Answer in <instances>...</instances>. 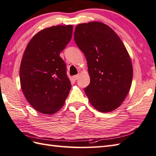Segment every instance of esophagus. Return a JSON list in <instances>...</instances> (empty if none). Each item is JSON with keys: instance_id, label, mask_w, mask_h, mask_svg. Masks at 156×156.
<instances>
[{"instance_id": "34e87169", "label": "esophagus", "mask_w": 156, "mask_h": 156, "mask_svg": "<svg viewBox=\"0 0 156 156\" xmlns=\"http://www.w3.org/2000/svg\"><path fill=\"white\" fill-rule=\"evenodd\" d=\"M79 76H80V75H79V74H77V75H75V76H73V78H74V79L75 80H78V79Z\"/></svg>"}]
</instances>
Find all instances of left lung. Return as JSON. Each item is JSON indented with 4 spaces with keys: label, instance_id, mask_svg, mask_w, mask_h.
I'll return each instance as SVG.
<instances>
[{
    "label": "left lung",
    "instance_id": "1",
    "mask_svg": "<svg viewBox=\"0 0 156 156\" xmlns=\"http://www.w3.org/2000/svg\"><path fill=\"white\" fill-rule=\"evenodd\" d=\"M74 40L87 60L90 82L84 92L95 109L108 112L120 107L130 90L133 66L123 43L99 21L79 24Z\"/></svg>",
    "mask_w": 156,
    "mask_h": 156
}]
</instances>
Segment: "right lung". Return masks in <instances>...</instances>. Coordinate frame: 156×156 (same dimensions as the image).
Listing matches in <instances>:
<instances>
[{
	"mask_svg": "<svg viewBox=\"0 0 156 156\" xmlns=\"http://www.w3.org/2000/svg\"><path fill=\"white\" fill-rule=\"evenodd\" d=\"M73 26L42 29L29 41L20 66L23 93L36 111L53 115L64 106L70 90L64 61L59 56L71 40Z\"/></svg>",
	"mask_w": 156,
	"mask_h": 156,
	"instance_id": "obj_1",
	"label": "right lung"
}]
</instances>
